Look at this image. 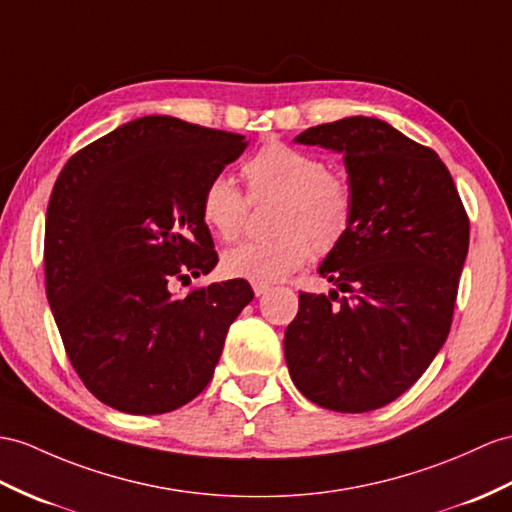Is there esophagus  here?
Instances as JSON below:
<instances>
[{
  "instance_id": "esophagus-1",
  "label": "esophagus",
  "mask_w": 512,
  "mask_h": 512,
  "mask_svg": "<svg viewBox=\"0 0 512 512\" xmlns=\"http://www.w3.org/2000/svg\"><path fill=\"white\" fill-rule=\"evenodd\" d=\"M254 293H256V297H263V295L269 293V286L267 284H254Z\"/></svg>"
}]
</instances>
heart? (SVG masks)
Returning a JSON list of instances; mask_svg holds the SVG:
<instances>
[{"label":"heart","instance_id":"b5f03b06","mask_svg":"<svg viewBox=\"0 0 512 512\" xmlns=\"http://www.w3.org/2000/svg\"><path fill=\"white\" fill-rule=\"evenodd\" d=\"M249 197H280L267 241H245L228 249L223 269L232 278L271 284L304 267L313 249L328 254L350 232L354 199L350 184L315 156L284 143H267L243 165ZM247 199L232 178H210L202 193V219L221 239L243 230Z\"/></svg>","mask_w":512,"mask_h":512}]
</instances>
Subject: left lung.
Instances as JSON below:
<instances>
[{
    "label": "left lung",
    "mask_w": 512,
    "mask_h": 512,
    "mask_svg": "<svg viewBox=\"0 0 512 512\" xmlns=\"http://www.w3.org/2000/svg\"><path fill=\"white\" fill-rule=\"evenodd\" d=\"M295 143L343 156L354 215L319 265L334 289L299 293L286 367L310 402L367 413L408 391L450 334L469 219L443 160L382 119L321 123Z\"/></svg>",
    "instance_id": "obj_1"
}]
</instances>
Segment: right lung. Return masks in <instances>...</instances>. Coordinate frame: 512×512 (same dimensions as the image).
<instances>
[{"instance_id":"1","label":"right lung","mask_w":512,"mask_h":512,"mask_svg":"<svg viewBox=\"0 0 512 512\" xmlns=\"http://www.w3.org/2000/svg\"><path fill=\"white\" fill-rule=\"evenodd\" d=\"M245 147L241 134L149 115L60 171L45 219V289L73 369L106 406L162 415L213 378L252 286L236 278L176 295L171 284L215 269L202 193Z\"/></svg>"}]
</instances>
